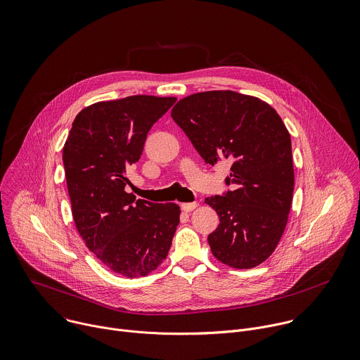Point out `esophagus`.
I'll list each match as a JSON object with an SVG mask.
<instances>
[{
    "label": "esophagus",
    "mask_w": 360,
    "mask_h": 360,
    "mask_svg": "<svg viewBox=\"0 0 360 360\" xmlns=\"http://www.w3.org/2000/svg\"><path fill=\"white\" fill-rule=\"evenodd\" d=\"M197 205H198V202H195V201H194V202H183V204H181V210L186 211V212H190V211H193Z\"/></svg>",
    "instance_id": "esophagus-1"
}]
</instances>
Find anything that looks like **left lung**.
Wrapping results in <instances>:
<instances>
[{
  "mask_svg": "<svg viewBox=\"0 0 360 360\" xmlns=\"http://www.w3.org/2000/svg\"><path fill=\"white\" fill-rule=\"evenodd\" d=\"M172 117L205 163L233 162L226 183L234 190L205 198L220 217L208 236L212 255L237 269L259 265L276 248L292 204L288 129L266 102L233 91L183 98Z\"/></svg>",
  "mask_w": 360,
  "mask_h": 360,
  "instance_id": "1",
  "label": "left lung"
}]
</instances>
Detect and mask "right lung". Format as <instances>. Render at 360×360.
<instances>
[{
    "instance_id": "add662e5",
    "label": "right lung",
    "mask_w": 360,
    "mask_h": 360,
    "mask_svg": "<svg viewBox=\"0 0 360 360\" xmlns=\"http://www.w3.org/2000/svg\"><path fill=\"white\" fill-rule=\"evenodd\" d=\"M174 102L134 95L94 103L77 115L63 146L77 230L101 262L127 278L145 276L163 262L180 223L177 204L136 200L124 191L126 170Z\"/></svg>"
}]
</instances>
